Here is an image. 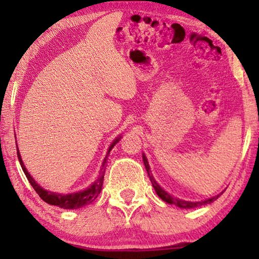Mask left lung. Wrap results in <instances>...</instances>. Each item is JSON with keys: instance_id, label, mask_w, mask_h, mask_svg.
Masks as SVG:
<instances>
[{"instance_id": "8db88e82", "label": "left lung", "mask_w": 259, "mask_h": 259, "mask_svg": "<svg viewBox=\"0 0 259 259\" xmlns=\"http://www.w3.org/2000/svg\"><path fill=\"white\" fill-rule=\"evenodd\" d=\"M143 160H144L145 167H146V171L148 173V177H150V180H151L152 185H153V187H154L155 192H157L158 196L160 197L162 200L166 201V203L173 204V205H176V206H178L180 208H193V207L200 206V205L211 204L212 201H214L215 199H218V197L221 196V194H223V192H222V193L217 194V196H214V197H212V198H208V199H205V200H201V201H189V200H183V199H179V198L173 197L168 192H166V191L162 189V187L159 185L157 182H155V179L153 178V176H152V173H151L150 165H148L147 158L145 157V154H143Z\"/></svg>"}]
</instances>
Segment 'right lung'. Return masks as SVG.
Returning <instances> with one entry per match:
<instances>
[{"instance_id":"add662e5","label":"right lung","mask_w":259,"mask_h":259,"mask_svg":"<svg viewBox=\"0 0 259 259\" xmlns=\"http://www.w3.org/2000/svg\"><path fill=\"white\" fill-rule=\"evenodd\" d=\"M120 139H121V137L115 138V139L113 140V143L111 144V146H109L108 151H107V155H106L104 159V162H102L100 175H99L98 179L95 180V182L92 184L91 186H88L87 189H84L83 191H79V192H74V193L62 194V193L52 192V191H47V190L42 189V187L38 185L36 182H35L33 177L29 175V172L27 171L26 166H24L23 161H22V158H21L19 148H17V158H19L20 165H21V167H22L24 175H26V177H27V179L29 180L30 185L34 187V190L36 191V193L41 197L42 200H45L47 204L54 205V206H59L61 208H68V210H75V208H80V207L84 206V205L91 204L92 201H93L95 198L99 196V193L101 192L102 184H104L105 168H106L105 164H106V161H107L109 152H111L112 148L115 146V144L118 143ZM16 147H17V145H16Z\"/></svg>"}]
</instances>
